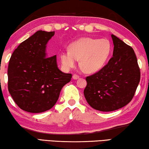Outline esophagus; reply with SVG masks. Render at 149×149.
Instances as JSON below:
<instances>
[{
    "label": "esophagus",
    "mask_w": 149,
    "mask_h": 149,
    "mask_svg": "<svg viewBox=\"0 0 149 149\" xmlns=\"http://www.w3.org/2000/svg\"><path fill=\"white\" fill-rule=\"evenodd\" d=\"M72 79H74V80H77L78 79H79V76L78 74H74L72 75Z\"/></svg>",
    "instance_id": "34e87169"
}]
</instances>
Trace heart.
I'll list each match as a JSON object with an SVG mask.
<instances>
[{
    "label": "heart",
    "mask_w": 149,
    "mask_h": 149,
    "mask_svg": "<svg viewBox=\"0 0 149 149\" xmlns=\"http://www.w3.org/2000/svg\"><path fill=\"white\" fill-rule=\"evenodd\" d=\"M69 49L60 55L63 67L71 69L80 60L82 70L92 73L98 71L106 64L111 52V44L106 39L84 38L72 42Z\"/></svg>",
    "instance_id": "obj_1"
}]
</instances>
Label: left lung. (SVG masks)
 <instances>
[{"label": "left lung", "instance_id": "1", "mask_svg": "<svg viewBox=\"0 0 149 149\" xmlns=\"http://www.w3.org/2000/svg\"><path fill=\"white\" fill-rule=\"evenodd\" d=\"M113 57L102 69L86 77L84 90L88 104L96 110L111 111L131 101L141 79L137 58L133 48L111 34Z\"/></svg>", "mask_w": 149, "mask_h": 149}]
</instances>
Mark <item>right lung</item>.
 Masks as SVG:
<instances>
[{"label":"right lung","mask_w":149,"mask_h":149,"mask_svg":"<svg viewBox=\"0 0 149 149\" xmlns=\"http://www.w3.org/2000/svg\"><path fill=\"white\" fill-rule=\"evenodd\" d=\"M55 31L39 30L18 45L10 58L8 88L19 108L41 113L52 108L72 74L58 69L56 55L47 57L46 44Z\"/></svg>","instance_id":"1"}]
</instances>
